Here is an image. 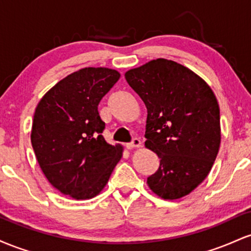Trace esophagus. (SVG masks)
<instances>
[{"mask_svg": "<svg viewBox=\"0 0 251 251\" xmlns=\"http://www.w3.org/2000/svg\"><path fill=\"white\" fill-rule=\"evenodd\" d=\"M127 149H135V148H140V146H142V142H140V139L139 138H133V140H132L131 143H128L127 145Z\"/></svg>", "mask_w": 251, "mask_h": 251, "instance_id": "obj_1", "label": "esophagus"}]
</instances>
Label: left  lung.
<instances>
[{"label": "left lung", "mask_w": 251, "mask_h": 251, "mask_svg": "<svg viewBox=\"0 0 251 251\" xmlns=\"http://www.w3.org/2000/svg\"><path fill=\"white\" fill-rule=\"evenodd\" d=\"M148 108L145 146L160 158L148 178L164 200H178L206 178L221 144L220 107L210 86L185 66L157 59L125 73Z\"/></svg>", "instance_id": "obj_1"}]
</instances>
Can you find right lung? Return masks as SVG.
I'll return each instance as SVG.
<instances>
[{"label": "right lung", "mask_w": 251, "mask_h": 251, "mask_svg": "<svg viewBox=\"0 0 251 251\" xmlns=\"http://www.w3.org/2000/svg\"><path fill=\"white\" fill-rule=\"evenodd\" d=\"M119 77L111 68H82L60 80L36 106L30 140L37 163L51 185L74 200L99 195L123 157L122 145L103 139L98 112Z\"/></svg>", "instance_id": "right-lung-1"}]
</instances>
